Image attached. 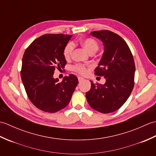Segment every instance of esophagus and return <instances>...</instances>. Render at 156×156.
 I'll list each match as a JSON object with an SVG mask.
<instances>
[{"mask_svg": "<svg viewBox=\"0 0 156 156\" xmlns=\"http://www.w3.org/2000/svg\"><path fill=\"white\" fill-rule=\"evenodd\" d=\"M78 81L79 82H81L82 80H84V78H82V77H80V76H79V77H78Z\"/></svg>", "mask_w": 156, "mask_h": 156, "instance_id": "esophagus-1", "label": "esophagus"}]
</instances>
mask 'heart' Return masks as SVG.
<instances>
[{
  "label": "heart",
  "mask_w": 156,
  "mask_h": 156,
  "mask_svg": "<svg viewBox=\"0 0 156 156\" xmlns=\"http://www.w3.org/2000/svg\"><path fill=\"white\" fill-rule=\"evenodd\" d=\"M80 44L90 54H94L97 51L98 49V44L94 39L92 37H85L81 39L80 41ZM74 48V45L72 42H68L65 45L63 49V55L66 60H69L72 58L73 50ZM92 66L90 65H83L80 64H76L73 65L71 67V69L74 72L78 73L81 75H87Z\"/></svg>",
  "instance_id": "obj_1"
}]
</instances>
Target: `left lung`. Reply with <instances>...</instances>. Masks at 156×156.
<instances>
[{
	"mask_svg": "<svg viewBox=\"0 0 156 156\" xmlns=\"http://www.w3.org/2000/svg\"><path fill=\"white\" fill-rule=\"evenodd\" d=\"M102 41L105 51L94 74L104 76L103 85L91 80L90 90L86 93L89 105L102 113L120 108L127 101L134 87L135 66L133 54L121 36L108 30L91 32Z\"/></svg>",
	"mask_w": 156,
	"mask_h": 156,
	"instance_id": "8db88e82",
	"label": "left lung"
}]
</instances>
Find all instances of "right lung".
<instances>
[{"mask_svg":"<svg viewBox=\"0 0 156 156\" xmlns=\"http://www.w3.org/2000/svg\"><path fill=\"white\" fill-rule=\"evenodd\" d=\"M72 35L45 34L25 49L22 59L21 77L29 100L39 110L54 113L68 106L78 83L74 74L62 82L53 77L55 69L67 64L63 49Z\"/></svg>","mask_w":156,"mask_h":156,"instance_id":"right-lung-1","label":"right lung"}]
</instances>
